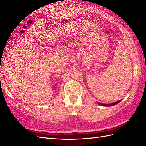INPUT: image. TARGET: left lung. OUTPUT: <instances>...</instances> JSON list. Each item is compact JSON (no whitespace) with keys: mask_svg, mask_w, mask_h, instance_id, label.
Returning <instances> with one entry per match:
<instances>
[{"mask_svg":"<svg viewBox=\"0 0 146 146\" xmlns=\"http://www.w3.org/2000/svg\"><path fill=\"white\" fill-rule=\"evenodd\" d=\"M122 100H119L118 101L112 103V104H102V103H99L98 102V104L100 105H102V106H105V107H110V106H113V105H115L116 104H117L119 102H120Z\"/></svg>","mask_w":146,"mask_h":146,"instance_id":"8db88e82","label":"left lung"}]
</instances>
